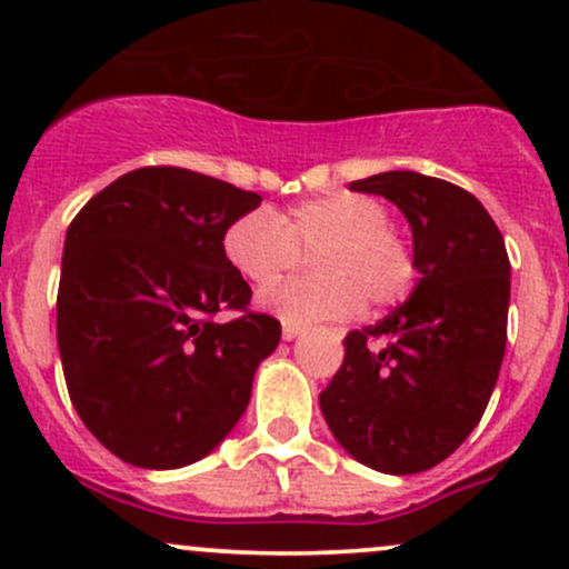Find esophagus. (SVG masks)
Wrapping results in <instances>:
<instances>
[{
  "label": "esophagus",
  "instance_id": "34e87169",
  "mask_svg": "<svg viewBox=\"0 0 569 569\" xmlns=\"http://www.w3.org/2000/svg\"><path fill=\"white\" fill-rule=\"evenodd\" d=\"M300 332H302V325H297V321H283V338H286V341L297 338Z\"/></svg>",
  "mask_w": 569,
  "mask_h": 569
}]
</instances>
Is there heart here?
<instances>
[{
	"label": "heart",
	"instance_id": "1",
	"mask_svg": "<svg viewBox=\"0 0 569 569\" xmlns=\"http://www.w3.org/2000/svg\"><path fill=\"white\" fill-rule=\"evenodd\" d=\"M377 198L330 192L291 206L286 214L252 209L222 237L228 263L256 286H269L308 252L317 274L267 289L261 302L286 321L352 317L363 300L391 308L407 300L418 278L410 242L391 226Z\"/></svg>",
	"mask_w": 569,
	"mask_h": 569
}]
</instances>
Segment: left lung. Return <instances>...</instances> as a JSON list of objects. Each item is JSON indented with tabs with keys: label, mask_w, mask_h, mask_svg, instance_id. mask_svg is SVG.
Instances as JSON below:
<instances>
[{
	"label": "left lung",
	"mask_w": 569,
	"mask_h": 569,
	"mask_svg": "<svg viewBox=\"0 0 569 569\" xmlns=\"http://www.w3.org/2000/svg\"><path fill=\"white\" fill-rule=\"evenodd\" d=\"M412 228L418 286L405 306L343 338L319 393L338 443L382 473H421L481 421L507 349L509 256L485 206L443 178L391 170L349 183Z\"/></svg>",
	"instance_id": "1"
}]
</instances>
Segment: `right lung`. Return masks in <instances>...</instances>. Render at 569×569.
Returning a JSON list of instances; mask_svg holds the SVG:
<instances>
[{"label":"right lung","mask_w":569,"mask_h":569,"mask_svg":"<svg viewBox=\"0 0 569 569\" xmlns=\"http://www.w3.org/2000/svg\"><path fill=\"white\" fill-rule=\"evenodd\" d=\"M261 194L194 170L140 168L73 217L57 289L68 396L104 449L137 468L209 455L248 410L280 321L250 311L222 237ZM217 312H233L217 322Z\"/></svg>","instance_id":"add662e5"}]
</instances>
